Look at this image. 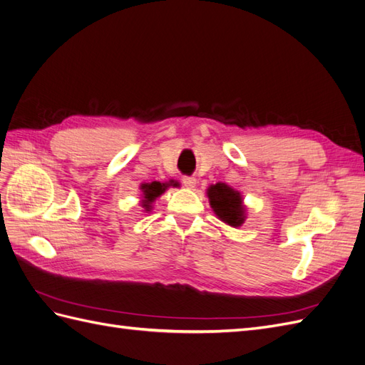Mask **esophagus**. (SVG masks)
<instances>
[{"mask_svg": "<svg viewBox=\"0 0 365 365\" xmlns=\"http://www.w3.org/2000/svg\"><path fill=\"white\" fill-rule=\"evenodd\" d=\"M182 184L187 187V189H193L196 185V178H193V176H184Z\"/></svg>", "mask_w": 365, "mask_h": 365, "instance_id": "obj_1", "label": "esophagus"}]
</instances>
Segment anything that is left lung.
<instances>
[{"mask_svg":"<svg viewBox=\"0 0 365 365\" xmlns=\"http://www.w3.org/2000/svg\"><path fill=\"white\" fill-rule=\"evenodd\" d=\"M207 197L215 215L224 224L237 228L245 222L247 207L239 190L225 182H216L207 189Z\"/></svg>","mask_w":365,"mask_h":365,"instance_id":"obj_1","label":"left lung"}]
</instances>
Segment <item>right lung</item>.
Instances as JSON below:
<instances>
[{
    "label": "right lung",
    "mask_w": 365,
    "mask_h": 365,
    "mask_svg": "<svg viewBox=\"0 0 365 365\" xmlns=\"http://www.w3.org/2000/svg\"><path fill=\"white\" fill-rule=\"evenodd\" d=\"M180 185L178 181L175 180H169L165 182H160V181H152V182H145L140 185L141 190V196H140V205L143 208V212H152V204L155 202L158 197L169 189V187H176Z\"/></svg>",
    "instance_id": "obj_1"
}]
</instances>
